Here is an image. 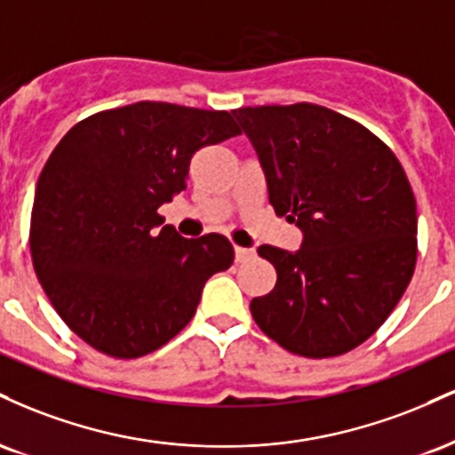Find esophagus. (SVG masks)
Wrapping results in <instances>:
<instances>
[{"label":"esophagus","mask_w":455,"mask_h":455,"mask_svg":"<svg viewBox=\"0 0 455 455\" xmlns=\"http://www.w3.org/2000/svg\"><path fill=\"white\" fill-rule=\"evenodd\" d=\"M254 257H257V252H254L252 248L235 245V260H237V263H245V260H252Z\"/></svg>","instance_id":"esophagus-1"}]
</instances>
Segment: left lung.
I'll return each instance as SVG.
<instances>
[{
    "instance_id": "left-lung-1",
    "label": "left lung",
    "mask_w": 455,
    "mask_h": 455,
    "mask_svg": "<svg viewBox=\"0 0 455 455\" xmlns=\"http://www.w3.org/2000/svg\"><path fill=\"white\" fill-rule=\"evenodd\" d=\"M257 149L297 252L260 245L275 267L250 312L265 336L310 359L338 357L387 321L412 278L417 205L400 160L355 119L310 102L233 111Z\"/></svg>"
}]
</instances>
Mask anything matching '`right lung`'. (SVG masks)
Here are the masks:
<instances>
[{"instance_id": "1", "label": "right lung", "mask_w": 455, "mask_h": 455, "mask_svg": "<svg viewBox=\"0 0 455 455\" xmlns=\"http://www.w3.org/2000/svg\"><path fill=\"white\" fill-rule=\"evenodd\" d=\"M231 113L137 102L78 122L36 188L29 250L46 297L72 331L115 359L164 347L195 316L203 284L233 265L224 235L162 227L190 160L237 137Z\"/></svg>"}]
</instances>
